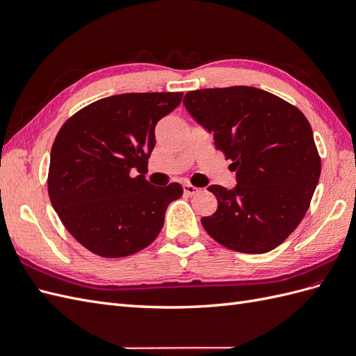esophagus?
Listing matches in <instances>:
<instances>
[{
    "instance_id": "obj_1",
    "label": "esophagus",
    "mask_w": 356,
    "mask_h": 356,
    "mask_svg": "<svg viewBox=\"0 0 356 356\" xmlns=\"http://www.w3.org/2000/svg\"><path fill=\"white\" fill-rule=\"evenodd\" d=\"M182 188H184V193H186V195H188V196L196 195V193L199 191V188H197V187L188 184V182H186V184H182Z\"/></svg>"
}]
</instances>
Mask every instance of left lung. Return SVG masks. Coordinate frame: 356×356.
I'll return each instance as SVG.
<instances>
[{"label":"left lung","instance_id":"1","mask_svg":"<svg viewBox=\"0 0 356 356\" xmlns=\"http://www.w3.org/2000/svg\"><path fill=\"white\" fill-rule=\"evenodd\" d=\"M190 115L232 160L234 188L209 186L218 200L202 225L213 241L245 254L275 250L306 215L321 175V157L305 114L250 86L193 90Z\"/></svg>","mask_w":356,"mask_h":356}]
</instances>
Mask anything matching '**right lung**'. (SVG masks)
I'll list each match as a JSON object with an SVG mask.
<instances>
[{
    "mask_svg": "<svg viewBox=\"0 0 356 356\" xmlns=\"http://www.w3.org/2000/svg\"><path fill=\"white\" fill-rule=\"evenodd\" d=\"M181 92L122 93L84 106L63 123L50 153L49 197L72 238L105 257L132 255L163 227L182 187L145 179L160 118L181 104ZM136 168L138 177L130 172Z\"/></svg>",
    "mask_w": 356,
    "mask_h": 356,
    "instance_id": "obj_1",
    "label": "right lung"
}]
</instances>
